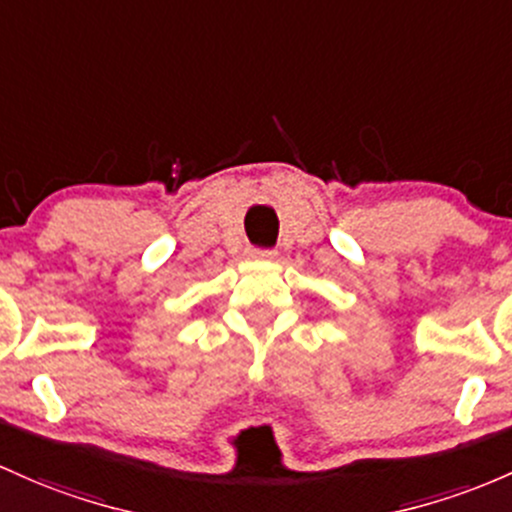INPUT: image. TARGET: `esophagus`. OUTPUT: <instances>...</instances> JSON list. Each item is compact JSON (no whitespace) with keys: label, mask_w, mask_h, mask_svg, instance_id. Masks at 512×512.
I'll use <instances>...</instances> for the list:
<instances>
[{"label":"esophagus","mask_w":512,"mask_h":512,"mask_svg":"<svg viewBox=\"0 0 512 512\" xmlns=\"http://www.w3.org/2000/svg\"><path fill=\"white\" fill-rule=\"evenodd\" d=\"M252 257H257V260H274V257H277V252H274V250H255V252H252Z\"/></svg>","instance_id":"obj_1"}]
</instances>
